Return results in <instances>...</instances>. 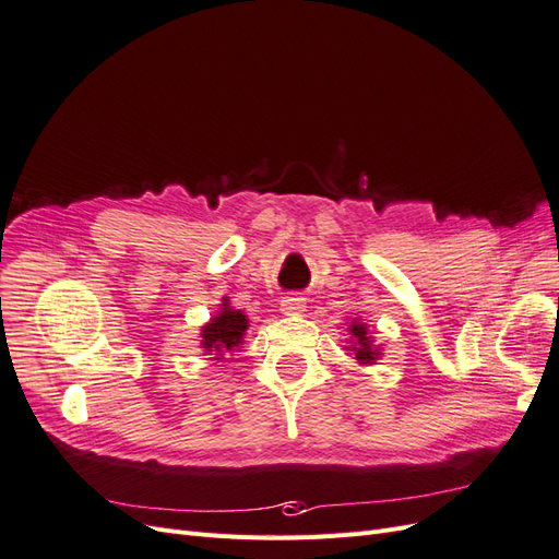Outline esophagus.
<instances>
[{
	"mask_svg": "<svg viewBox=\"0 0 559 559\" xmlns=\"http://www.w3.org/2000/svg\"><path fill=\"white\" fill-rule=\"evenodd\" d=\"M306 309V299L299 295H287L281 299V311L285 316H299Z\"/></svg>",
	"mask_w": 559,
	"mask_h": 559,
	"instance_id": "obj_1",
	"label": "esophagus"
}]
</instances>
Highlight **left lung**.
<instances>
[{"label": "left lung", "instance_id": "8db88e82", "mask_svg": "<svg viewBox=\"0 0 559 559\" xmlns=\"http://www.w3.org/2000/svg\"><path fill=\"white\" fill-rule=\"evenodd\" d=\"M348 330V346L346 350L353 355L355 362L359 367H369V365H376V359H381V346L373 344V332H369V325L362 320V318H353L350 325L346 328Z\"/></svg>", "mask_w": 559, "mask_h": 559}]
</instances>
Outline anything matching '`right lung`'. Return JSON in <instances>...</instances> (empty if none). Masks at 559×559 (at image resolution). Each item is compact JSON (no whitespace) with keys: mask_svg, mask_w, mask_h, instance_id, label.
<instances>
[{"mask_svg":"<svg viewBox=\"0 0 559 559\" xmlns=\"http://www.w3.org/2000/svg\"><path fill=\"white\" fill-rule=\"evenodd\" d=\"M248 328V316L241 309H234L225 297L221 311H215L200 332V348L204 355H211L213 362H223L225 355L241 353Z\"/></svg>","mask_w":559,"mask_h":559,"instance_id":"right-lung-1","label":"right lung"}]
</instances>
